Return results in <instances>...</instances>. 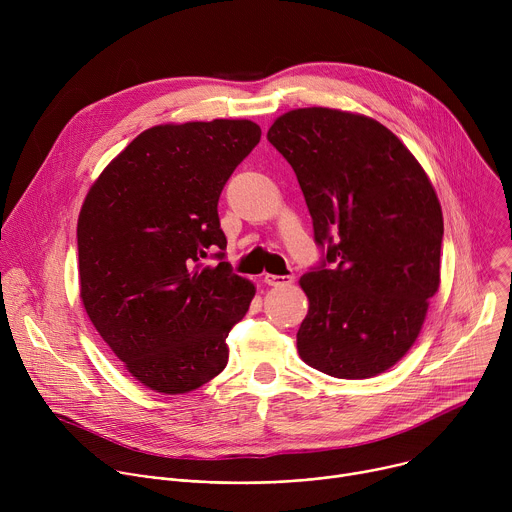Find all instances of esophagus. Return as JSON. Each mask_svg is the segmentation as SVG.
<instances>
[{"label": "esophagus", "mask_w": 512, "mask_h": 512, "mask_svg": "<svg viewBox=\"0 0 512 512\" xmlns=\"http://www.w3.org/2000/svg\"><path fill=\"white\" fill-rule=\"evenodd\" d=\"M263 281H265L267 285H273V287H281V285H289V283H294V275H273V273H267V275L263 277Z\"/></svg>", "instance_id": "1"}]
</instances>
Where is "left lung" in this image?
<instances>
[{"label":"left lung","mask_w":512,"mask_h":512,"mask_svg":"<svg viewBox=\"0 0 512 512\" xmlns=\"http://www.w3.org/2000/svg\"><path fill=\"white\" fill-rule=\"evenodd\" d=\"M294 168L326 265L302 275L300 358L336 379H371L417 340L440 287L442 204L407 145L373 117L306 107L267 131Z\"/></svg>","instance_id":"left-lung-1"}]
</instances>
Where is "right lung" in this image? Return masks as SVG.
I'll return each mask as SVG.
<instances>
[{
	"label": "right lung",
	"mask_w": 512,
	"mask_h": 512,
	"mask_svg": "<svg viewBox=\"0 0 512 512\" xmlns=\"http://www.w3.org/2000/svg\"><path fill=\"white\" fill-rule=\"evenodd\" d=\"M259 139L249 119L154 125L85 196L81 302L127 373L156 393H190L223 373L227 336L255 298L229 263L200 259L227 249L218 196Z\"/></svg>",
	"instance_id": "add662e5"
}]
</instances>
